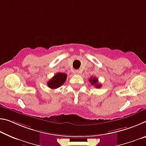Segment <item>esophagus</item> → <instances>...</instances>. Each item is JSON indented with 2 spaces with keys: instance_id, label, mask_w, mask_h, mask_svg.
Returning a JSON list of instances; mask_svg holds the SVG:
<instances>
[{
  "instance_id": "34e87169",
  "label": "esophagus",
  "mask_w": 146,
  "mask_h": 146,
  "mask_svg": "<svg viewBox=\"0 0 146 146\" xmlns=\"http://www.w3.org/2000/svg\"><path fill=\"white\" fill-rule=\"evenodd\" d=\"M74 73L77 74V75H78V74H79V71L78 70H75V71H74Z\"/></svg>"
}]
</instances>
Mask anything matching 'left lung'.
<instances>
[{
    "label": "left lung",
    "instance_id": "8db88e82",
    "mask_svg": "<svg viewBox=\"0 0 146 146\" xmlns=\"http://www.w3.org/2000/svg\"><path fill=\"white\" fill-rule=\"evenodd\" d=\"M90 80L91 84L93 86H95V88H101L100 84L98 83V78L95 77H91V78H90V80Z\"/></svg>",
    "mask_w": 146,
    "mask_h": 146
}]
</instances>
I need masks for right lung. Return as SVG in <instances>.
<instances>
[{"instance_id": "add662e5", "label": "right lung", "mask_w": 146, "mask_h": 146, "mask_svg": "<svg viewBox=\"0 0 146 146\" xmlns=\"http://www.w3.org/2000/svg\"><path fill=\"white\" fill-rule=\"evenodd\" d=\"M67 78V75L63 73H57L53 77L49 80L47 84L51 89H56L63 84Z\"/></svg>"}]
</instances>
